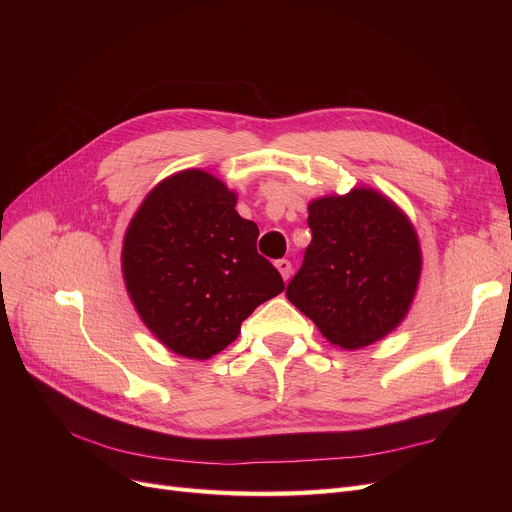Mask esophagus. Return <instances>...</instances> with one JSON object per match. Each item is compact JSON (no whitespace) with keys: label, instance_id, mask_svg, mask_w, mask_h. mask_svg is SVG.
I'll use <instances>...</instances> for the list:
<instances>
[{"label":"esophagus","instance_id":"esophagus-1","mask_svg":"<svg viewBox=\"0 0 512 512\" xmlns=\"http://www.w3.org/2000/svg\"><path fill=\"white\" fill-rule=\"evenodd\" d=\"M276 267H278V272H280L282 280L288 282V280H290V274H292V263H290L288 259H280V261L276 263Z\"/></svg>","mask_w":512,"mask_h":512}]
</instances>
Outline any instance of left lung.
<instances>
[{"instance_id":"obj_1","label":"left lung","mask_w":512,"mask_h":512,"mask_svg":"<svg viewBox=\"0 0 512 512\" xmlns=\"http://www.w3.org/2000/svg\"><path fill=\"white\" fill-rule=\"evenodd\" d=\"M313 232L288 301L334 346L357 351L392 334L419 288V236L390 197L371 186L309 203Z\"/></svg>"}]
</instances>
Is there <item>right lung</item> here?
<instances>
[{
  "label": "right lung",
  "mask_w": 512,
  "mask_h": 512,
  "mask_svg": "<svg viewBox=\"0 0 512 512\" xmlns=\"http://www.w3.org/2000/svg\"><path fill=\"white\" fill-rule=\"evenodd\" d=\"M236 193L205 170L155 184L122 242V278L149 332L178 357L205 361L234 342L261 303L284 290L257 253L259 228Z\"/></svg>",
  "instance_id": "obj_1"
}]
</instances>
